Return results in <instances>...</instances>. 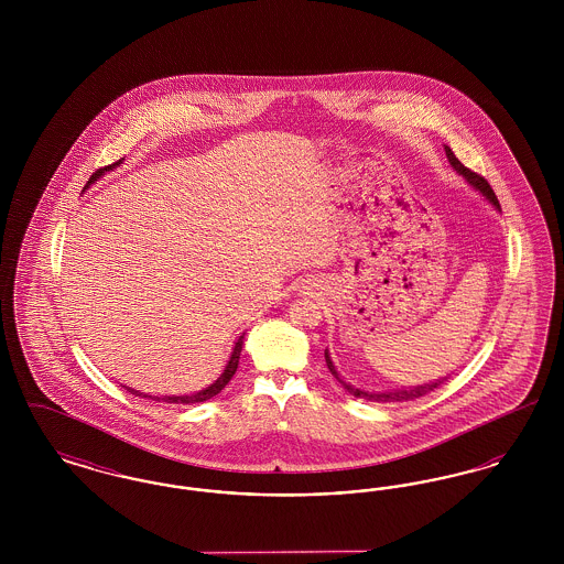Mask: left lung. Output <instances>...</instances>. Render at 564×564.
<instances>
[{
    "label": "left lung",
    "instance_id": "8db88e82",
    "mask_svg": "<svg viewBox=\"0 0 564 564\" xmlns=\"http://www.w3.org/2000/svg\"><path fill=\"white\" fill-rule=\"evenodd\" d=\"M444 152H446V159L451 162V166L455 169L456 173L471 186L474 189H478L480 194H482L484 198L497 209V212H501V207H499V200H497V196H495V192L492 188L488 186V182L480 177L478 173H474V171H469L465 164H460V161L456 159L455 154H453V150L448 148V145H444ZM325 364H327V368H329V372L334 375V378L349 391L350 395H355V398H361V400H368V402H378V403H398V402H410V400H416V398H423V395H427L431 391H435L440 384H444L451 375L442 376V378H435V380H430V382H425V384H416V387H402V389H389V391H364V389H357V387H352L350 382H347L340 372L336 370V366H334V361H332V357H329V350L325 349Z\"/></svg>",
    "mask_w": 564,
    "mask_h": 564
}]
</instances>
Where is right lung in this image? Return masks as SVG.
I'll return each instance as SVG.
<instances>
[{
    "instance_id": "add662e5",
    "label": "right lung",
    "mask_w": 564,
    "mask_h": 564,
    "mask_svg": "<svg viewBox=\"0 0 564 564\" xmlns=\"http://www.w3.org/2000/svg\"><path fill=\"white\" fill-rule=\"evenodd\" d=\"M124 162L122 161L113 162V164H109L106 169H99L97 173H93V177L88 180V184H86V188L88 186H93L95 182H99L108 171H113L116 166H120ZM84 188V189H86ZM242 340H245V332H242L241 336L237 338V343H235V347H232V352H230V359H228V364H226V368H224V372L215 378L214 382L209 384V387H205V389H200V391H196V393H189V395H150V393H141V391H137V389H131V387H124L129 393H133V395H139V398H148V400H152V402H164V403H198V402H207V400H212L215 398L228 382H230V378L235 376L237 372V368H239V359H241V350H242Z\"/></svg>"
}]
</instances>
